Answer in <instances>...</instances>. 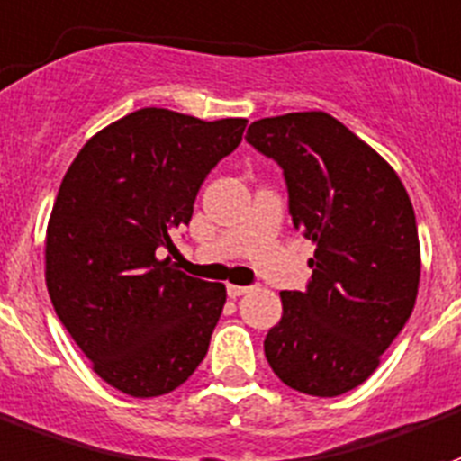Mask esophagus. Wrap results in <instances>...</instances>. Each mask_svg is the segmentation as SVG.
Here are the masks:
<instances>
[{"label":"esophagus","instance_id":"obj_1","mask_svg":"<svg viewBox=\"0 0 461 461\" xmlns=\"http://www.w3.org/2000/svg\"><path fill=\"white\" fill-rule=\"evenodd\" d=\"M250 289H252V286H238V284H228V286H226V292H228V296H230V299H238V296H243V294H248Z\"/></svg>","mask_w":461,"mask_h":461}]
</instances>
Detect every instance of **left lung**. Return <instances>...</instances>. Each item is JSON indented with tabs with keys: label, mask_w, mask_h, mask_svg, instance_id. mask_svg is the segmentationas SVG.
I'll use <instances>...</instances> for the list:
<instances>
[{
	"label": "left lung",
	"mask_w": 461,
	"mask_h": 461,
	"mask_svg": "<svg viewBox=\"0 0 461 461\" xmlns=\"http://www.w3.org/2000/svg\"><path fill=\"white\" fill-rule=\"evenodd\" d=\"M245 140L284 169L296 230L316 245L306 292H282L265 357L286 386L340 396L366 382L420 282L413 203L382 155L325 112L259 119Z\"/></svg>",
	"instance_id": "8db88e82"
}]
</instances>
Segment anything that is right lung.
<instances>
[{
  "label": "right lung",
  "mask_w": 461,
  "mask_h": 461,
  "mask_svg": "<svg viewBox=\"0 0 461 461\" xmlns=\"http://www.w3.org/2000/svg\"><path fill=\"white\" fill-rule=\"evenodd\" d=\"M245 119L138 109L85 143L62 177L46 233L55 313L95 372L136 399L169 393L209 352L226 286L179 272L172 235Z\"/></svg>",
  "instance_id": "obj_1"
}]
</instances>
